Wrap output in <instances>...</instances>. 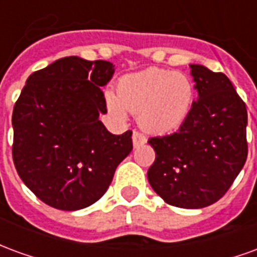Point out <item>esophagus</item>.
<instances>
[{
	"label": "esophagus",
	"instance_id": "34e87169",
	"mask_svg": "<svg viewBox=\"0 0 257 257\" xmlns=\"http://www.w3.org/2000/svg\"><path fill=\"white\" fill-rule=\"evenodd\" d=\"M146 136L143 134H140L138 131H134V134H132V142H134L135 147H139L140 145H143L146 143Z\"/></svg>",
	"mask_w": 257,
	"mask_h": 257
}]
</instances>
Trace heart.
I'll list each match as a JSON object with an SVG mask.
<instances>
[{"mask_svg": "<svg viewBox=\"0 0 257 257\" xmlns=\"http://www.w3.org/2000/svg\"><path fill=\"white\" fill-rule=\"evenodd\" d=\"M194 85L183 73L165 68H147L118 81L117 95L106 93L108 110L125 117L138 114L140 126L150 134L173 132L187 119L194 103Z\"/></svg>", "mask_w": 257, "mask_h": 257, "instance_id": "obj_1", "label": "heart"}]
</instances>
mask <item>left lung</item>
<instances>
[{
  "mask_svg": "<svg viewBox=\"0 0 257 257\" xmlns=\"http://www.w3.org/2000/svg\"><path fill=\"white\" fill-rule=\"evenodd\" d=\"M198 90L178 132L150 138L156 161L149 183L167 204L198 209L227 193L248 157V112L223 73L190 64Z\"/></svg>",
  "mask_w": 257,
  "mask_h": 257,
  "instance_id": "left-lung-1",
  "label": "left lung"
}]
</instances>
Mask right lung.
Listing matches in <instances>:
<instances>
[{
	"mask_svg": "<svg viewBox=\"0 0 257 257\" xmlns=\"http://www.w3.org/2000/svg\"><path fill=\"white\" fill-rule=\"evenodd\" d=\"M112 74L106 60L62 58L31 74L15 103V168L52 208L77 210L96 202L134 149L132 131L112 135L99 119L107 112L100 86Z\"/></svg>",
	"mask_w": 257,
	"mask_h": 257,
	"instance_id": "right-lung-1",
	"label": "right lung"
}]
</instances>
